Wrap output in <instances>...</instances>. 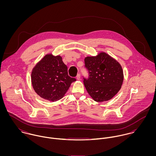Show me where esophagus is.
Here are the masks:
<instances>
[{
  "label": "esophagus",
  "instance_id": "esophagus-1",
  "mask_svg": "<svg viewBox=\"0 0 156 156\" xmlns=\"http://www.w3.org/2000/svg\"><path fill=\"white\" fill-rule=\"evenodd\" d=\"M76 79H77V80H80V74H78L77 75Z\"/></svg>",
  "mask_w": 156,
  "mask_h": 156
}]
</instances>
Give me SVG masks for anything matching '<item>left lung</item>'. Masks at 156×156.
<instances>
[{"label": "left lung", "instance_id": "left-lung-1", "mask_svg": "<svg viewBox=\"0 0 156 156\" xmlns=\"http://www.w3.org/2000/svg\"><path fill=\"white\" fill-rule=\"evenodd\" d=\"M85 67L88 77H83L84 85L90 97L97 102L111 100L121 88L123 71L120 64L109 55L87 57Z\"/></svg>", "mask_w": 156, "mask_h": 156}]
</instances>
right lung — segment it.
Returning a JSON list of instances; mask_svg holds the SVG:
<instances>
[{"label": "right lung", "instance_id": "right-lung-1", "mask_svg": "<svg viewBox=\"0 0 156 156\" xmlns=\"http://www.w3.org/2000/svg\"><path fill=\"white\" fill-rule=\"evenodd\" d=\"M33 88L38 95L49 101L61 99L75 78L68 74L67 66L60 56L47 55L34 68L31 74Z\"/></svg>", "mask_w": 156, "mask_h": 156}]
</instances>
